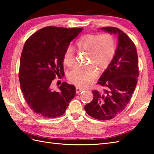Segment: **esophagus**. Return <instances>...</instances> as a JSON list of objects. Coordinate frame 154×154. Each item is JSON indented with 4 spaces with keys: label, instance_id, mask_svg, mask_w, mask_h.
Returning a JSON list of instances; mask_svg holds the SVG:
<instances>
[{
    "label": "esophagus",
    "instance_id": "1",
    "mask_svg": "<svg viewBox=\"0 0 154 154\" xmlns=\"http://www.w3.org/2000/svg\"><path fill=\"white\" fill-rule=\"evenodd\" d=\"M82 91H83V89H81V88H79V87H76V93L77 94H79Z\"/></svg>",
    "mask_w": 154,
    "mask_h": 154
}]
</instances>
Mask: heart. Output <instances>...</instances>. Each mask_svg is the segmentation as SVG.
Instances as JSON below:
<instances>
[{
  "label": "heart",
  "mask_w": 154,
  "mask_h": 154,
  "mask_svg": "<svg viewBox=\"0 0 154 154\" xmlns=\"http://www.w3.org/2000/svg\"><path fill=\"white\" fill-rule=\"evenodd\" d=\"M77 51H86V61L93 65L73 68L68 74V79L76 85L85 87L95 79L98 71L109 66L115 55L116 45L114 37L109 34L101 35L87 34L83 35L75 43ZM73 49L68 47L63 55V63L69 67L75 63Z\"/></svg>",
  "instance_id": "heart-1"
}]
</instances>
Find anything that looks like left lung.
<instances>
[{
  "label": "left lung",
  "mask_w": 154,
  "mask_h": 154,
  "mask_svg": "<svg viewBox=\"0 0 154 154\" xmlns=\"http://www.w3.org/2000/svg\"><path fill=\"white\" fill-rule=\"evenodd\" d=\"M100 30L116 35L118 46L113 60L98 81L104 89L92 91L93 99L85 110L94 119L106 120L117 116L129 103L139 76L138 60L134 44L124 32L114 27Z\"/></svg>",
  "instance_id": "8db88e82"
}]
</instances>
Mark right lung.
I'll return each instance as SVG.
<instances>
[{
	"instance_id": "obj_1",
	"label": "right lung",
	"mask_w": 154,
	"mask_h": 154,
	"mask_svg": "<svg viewBox=\"0 0 154 154\" xmlns=\"http://www.w3.org/2000/svg\"><path fill=\"white\" fill-rule=\"evenodd\" d=\"M83 28L48 26L26 42L20 57L19 80L28 106L39 116L56 118L65 113L75 96V87L63 83L59 91L50 88L55 75L64 74L63 55Z\"/></svg>"
}]
</instances>
